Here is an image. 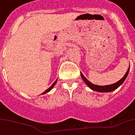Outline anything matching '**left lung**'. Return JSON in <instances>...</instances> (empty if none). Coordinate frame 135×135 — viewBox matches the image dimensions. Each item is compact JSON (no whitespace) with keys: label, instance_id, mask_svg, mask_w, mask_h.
<instances>
[{"label":"left lung","instance_id":"left-lung-1","mask_svg":"<svg viewBox=\"0 0 135 135\" xmlns=\"http://www.w3.org/2000/svg\"><path fill=\"white\" fill-rule=\"evenodd\" d=\"M129 68L128 69L127 71L126 72L125 75L122 79H120L119 81H118L116 83L114 84H112V85H105V86H100V85H93V83H91L88 79H86L85 77L82 73H81V76H82V79L84 80V82L87 84L89 88L92 89L93 90L97 91V92H100V93H108V92H112V91L115 90L116 89L119 88L120 85H122V83L124 82V80L127 78V76L128 74H129Z\"/></svg>","mask_w":135,"mask_h":135}]
</instances>
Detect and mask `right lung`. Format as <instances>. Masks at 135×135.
Returning <instances> with one entry per match:
<instances>
[{
    "mask_svg": "<svg viewBox=\"0 0 135 135\" xmlns=\"http://www.w3.org/2000/svg\"><path fill=\"white\" fill-rule=\"evenodd\" d=\"M56 82H57V79H56V82H54V83H53V85H51V86H50V88H48V89H47V90H46L45 91V92H44V93H42V94L47 93H48V92H49V91H50V90H52V89H53V87H54V85H56Z\"/></svg>",
    "mask_w": 135,
    "mask_h": 135,
    "instance_id": "1",
    "label": "right lung"
}]
</instances>
